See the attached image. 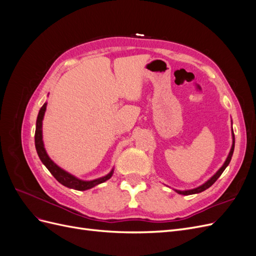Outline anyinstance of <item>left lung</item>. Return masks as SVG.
Listing matches in <instances>:
<instances>
[{"label": "left lung", "mask_w": 256, "mask_h": 256, "mask_svg": "<svg viewBox=\"0 0 256 256\" xmlns=\"http://www.w3.org/2000/svg\"><path fill=\"white\" fill-rule=\"evenodd\" d=\"M233 130V129H232ZM232 134H233V145H232V148H230V154H228V158H226V162H224V164L220 168V170L218 172H216L210 180H208L204 184H202V186H200V187H198V188H196V189H192V190H187V191H180V190H175L177 193H180V194H182V196H190V194H196V193H200V192H202V191H204V190H206V189H208L209 187H210V186H212L214 182H216V180H218V178L221 176V174L223 173V171L226 168V166H228V164H230V159H232V156H233V152H234V147H235V136H234V132L233 131H232Z\"/></svg>", "instance_id": "obj_1"}]
</instances>
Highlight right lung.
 Here are the masks:
<instances>
[{"instance_id":"add662e5","label":"right lung","mask_w":256,"mask_h":256,"mask_svg":"<svg viewBox=\"0 0 256 256\" xmlns=\"http://www.w3.org/2000/svg\"><path fill=\"white\" fill-rule=\"evenodd\" d=\"M46 108H47V104H44L42 109L40 110V113H38L37 116V120H36V130H35V147H36V150L38 156H40V160L42 164L46 166L50 173L54 176L56 180L60 182L62 184H64L65 187L68 188H72L74 190H79V191H84V190H88L90 189L92 187H95V186L104 182L106 180H110L112 174H113V170L112 171L102 177V178H98V180H90V182H84L81 180H78V178L72 176V174L67 173L64 170H62L60 166H58L54 162L49 158V156L46 152V150L44 147V142H42V120H44V115L46 112Z\"/></svg>"}]
</instances>
